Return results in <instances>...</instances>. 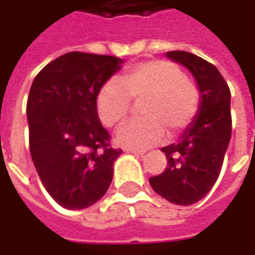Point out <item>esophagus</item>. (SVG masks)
<instances>
[{
	"label": "esophagus",
	"instance_id": "34e87169",
	"mask_svg": "<svg viewBox=\"0 0 255 255\" xmlns=\"http://www.w3.org/2000/svg\"><path fill=\"white\" fill-rule=\"evenodd\" d=\"M123 150L128 153H133V154H136V156H143V154H144V150H134V149H129V147H125Z\"/></svg>",
	"mask_w": 255,
	"mask_h": 255
}]
</instances>
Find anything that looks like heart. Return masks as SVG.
Listing matches in <instances>:
<instances>
[{
  "mask_svg": "<svg viewBox=\"0 0 255 255\" xmlns=\"http://www.w3.org/2000/svg\"><path fill=\"white\" fill-rule=\"evenodd\" d=\"M140 102L144 118L126 122L116 132V142L134 150L160 143L166 128L176 136L190 126L200 109V92L179 66L169 61L134 65L121 82L109 79L96 93V113L106 128H115L130 112L132 101Z\"/></svg>",
  "mask_w": 255,
  "mask_h": 255,
  "instance_id": "obj_1",
  "label": "heart"
}]
</instances>
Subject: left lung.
Instances as JSON below:
<instances>
[{
    "instance_id": "1",
    "label": "left lung",
    "mask_w": 255,
    "mask_h": 255,
    "mask_svg": "<svg viewBox=\"0 0 255 255\" xmlns=\"http://www.w3.org/2000/svg\"><path fill=\"white\" fill-rule=\"evenodd\" d=\"M167 56L194 75L201 93L200 111L179 142L163 147L167 166L149 183L163 199L190 206L201 200L220 176L231 137V93L219 69L206 59L186 51H170Z\"/></svg>"
}]
</instances>
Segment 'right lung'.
Returning a JSON list of instances; mask_svg holds the SVG:
<instances>
[{"label": "right lung", "mask_w": 255, "mask_h": 255, "mask_svg": "<svg viewBox=\"0 0 255 255\" xmlns=\"http://www.w3.org/2000/svg\"><path fill=\"white\" fill-rule=\"evenodd\" d=\"M122 59L68 52L45 66L31 85L26 116L29 152L45 190L68 210L101 200L122 150L96 113V93Z\"/></svg>", "instance_id": "obj_1"}]
</instances>
